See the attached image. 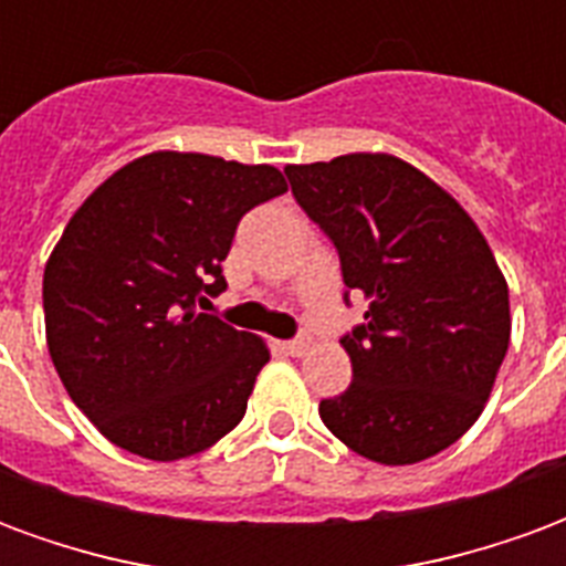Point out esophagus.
Instances as JSON below:
<instances>
[{
    "mask_svg": "<svg viewBox=\"0 0 566 566\" xmlns=\"http://www.w3.org/2000/svg\"><path fill=\"white\" fill-rule=\"evenodd\" d=\"M280 350H283V354H290V356H304L307 350H311V340H307V338L283 340V344H280Z\"/></svg>",
    "mask_w": 566,
    "mask_h": 566,
    "instance_id": "1",
    "label": "esophagus"
}]
</instances>
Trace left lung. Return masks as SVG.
Here are the masks:
<instances>
[{
  "instance_id": "obj_1",
  "label": "left lung",
  "mask_w": 566,
  "mask_h": 566,
  "mask_svg": "<svg viewBox=\"0 0 566 566\" xmlns=\"http://www.w3.org/2000/svg\"><path fill=\"white\" fill-rule=\"evenodd\" d=\"M302 210L368 298L344 335L350 387L319 402L328 432L384 467L420 463L479 420L509 350V286L460 203L384 151L290 164Z\"/></svg>"
}]
</instances>
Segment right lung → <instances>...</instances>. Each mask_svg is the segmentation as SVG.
Here are the masks:
<instances>
[{
  "label": "right lung",
  "mask_w": 566,
  "mask_h": 566,
  "mask_svg": "<svg viewBox=\"0 0 566 566\" xmlns=\"http://www.w3.org/2000/svg\"><path fill=\"white\" fill-rule=\"evenodd\" d=\"M283 191L271 164L151 151L72 212L42 280L48 354L112 444L170 463L243 420L271 350L198 302L226 290L243 212Z\"/></svg>",
  "instance_id": "add662e5"
}]
</instances>
